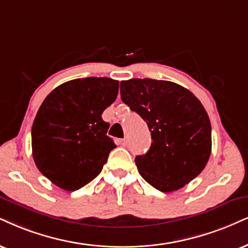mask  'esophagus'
Here are the masks:
<instances>
[{
	"label": "esophagus",
	"instance_id": "34e87169",
	"mask_svg": "<svg viewBox=\"0 0 248 248\" xmlns=\"http://www.w3.org/2000/svg\"><path fill=\"white\" fill-rule=\"evenodd\" d=\"M119 143L122 146H126L127 145V138H123V139H119Z\"/></svg>",
	"mask_w": 248,
	"mask_h": 248
}]
</instances>
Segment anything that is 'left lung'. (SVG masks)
Wrapping results in <instances>:
<instances>
[{
	"label": "left lung",
	"instance_id": "left-lung-1",
	"mask_svg": "<svg viewBox=\"0 0 248 248\" xmlns=\"http://www.w3.org/2000/svg\"><path fill=\"white\" fill-rule=\"evenodd\" d=\"M121 97L151 131V148L134 160L148 184L173 192L204 169L212 153V126L192 92L171 81L136 78L121 81Z\"/></svg>",
	"mask_w": 248,
	"mask_h": 248
}]
</instances>
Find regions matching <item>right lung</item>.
Returning a JSON list of instances; mask_svg holds the SVG:
<instances>
[{
  "instance_id": "right-lung-1",
  "label": "right lung",
  "mask_w": 248,
  "mask_h": 248,
  "mask_svg": "<svg viewBox=\"0 0 248 248\" xmlns=\"http://www.w3.org/2000/svg\"><path fill=\"white\" fill-rule=\"evenodd\" d=\"M117 94V80L90 77L64 82L44 100L32 125V154L51 183L77 191L101 172L116 147L102 112Z\"/></svg>"
}]
</instances>
